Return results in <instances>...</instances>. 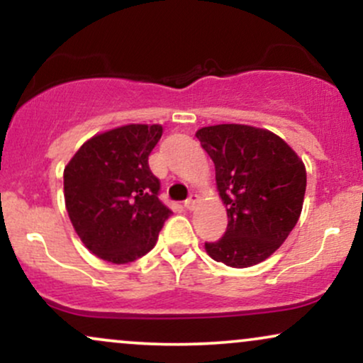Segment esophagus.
Listing matches in <instances>:
<instances>
[{
	"instance_id": "obj_1",
	"label": "esophagus",
	"mask_w": 363,
	"mask_h": 363,
	"mask_svg": "<svg viewBox=\"0 0 363 363\" xmlns=\"http://www.w3.org/2000/svg\"><path fill=\"white\" fill-rule=\"evenodd\" d=\"M198 203H199V196L198 194H191L189 198H187L184 201V208H186V210L191 211V210H194Z\"/></svg>"
}]
</instances>
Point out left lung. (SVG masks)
<instances>
[{
  "label": "left lung",
  "mask_w": 363,
  "mask_h": 363,
  "mask_svg": "<svg viewBox=\"0 0 363 363\" xmlns=\"http://www.w3.org/2000/svg\"><path fill=\"white\" fill-rule=\"evenodd\" d=\"M215 164L227 206V232L205 244L211 259L249 268L268 259L302 213L307 174L302 158L274 133L247 124H216L196 131Z\"/></svg>",
  "instance_id": "obj_1"
}]
</instances>
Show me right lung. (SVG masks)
<instances>
[{
  "mask_svg": "<svg viewBox=\"0 0 363 363\" xmlns=\"http://www.w3.org/2000/svg\"><path fill=\"white\" fill-rule=\"evenodd\" d=\"M160 124H124L91 136L65 167V205L80 240L95 256L126 264L152 251L172 211L158 199L148 155Z\"/></svg>",
  "mask_w": 363,
  "mask_h": 363,
  "instance_id": "add662e5",
  "label": "right lung"
}]
</instances>
